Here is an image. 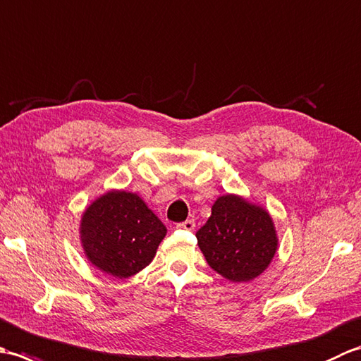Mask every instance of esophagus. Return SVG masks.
<instances>
[{
  "mask_svg": "<svg viewBox=\"0 0 361 361\" xmlns=\"http://www.w3.org/2000/svg\"><path fill=\"white\" fill-rule=\"evenodd\" d=\"M176 228L185 229V231H194V229H195V220L194 219H189L186 221H181V224L176 225Z\"/></svg>",
  "mask_w": 361,
  "mask_h": 361,
  "instance_id": "obj_1",
  "label": "esophagus"
}]
</instances>
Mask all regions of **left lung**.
Segmentation results:
<instances>
[{"instance_id": "obj_1", "label": "left lung", "mask_w": 361, "mask_h": 361, "mask_svg": "<svg viewBox=\"0 0 361 361\" xmlns=\"http://www.w3.org/2000/svg\"><path fill=\"white\" fill-rule=\"evenodd\" d=\"M195 235L206 262L233 282L257 278L278 250L270 214L237 195L219 197Z\"/></svg>"}]
</instances>
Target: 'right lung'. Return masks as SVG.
Here are the masks:
<instances>
[{
  "label": "right lung",
  "instance_id": "add662e5",
  "mask_svg": "<svg viewBox=\"0 0 361 361\" xmlns=\"http://www.w3.org/2000/svg\"><path fill=\"white\" fill-rule=\"evenodd\" d=\"M167 233L141 197L110 190L83 212L80 239L90 262L114 278L140 273L157 255Z\"/></svg>",
  "mask_w": 361,
  "mask_h": 361
}]
</instances>
